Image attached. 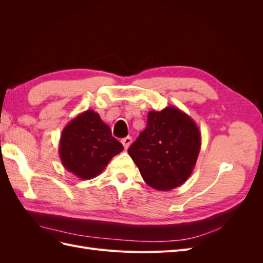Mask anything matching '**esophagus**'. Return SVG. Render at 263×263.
I'll return each mask as SVG.
<instances>
[{
  "mask_svg": "<svg viewBox=\"0 0 263 263\" xmlns=\"http://www.w3.org/2000/svg\"><path fill=\"white\" fill-rule=\"evenodd\" d=\"M132 141H133V140H132V137H130V136L123 138V139H122V144H123L124 148H125V149H128L129 146L132 145Z\"/></svg>",
  "mask_w": 263,
  "mask_h": 263,
  "instance_id": "obj_1",
  "label": "esophagus"
}]
</instances>
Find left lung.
<instances>
[{
	"label": "left lung",
	"mask_w": 263,
	"mask_h": 263,
	"mask_svg": "<svg viewBox=\"0 0 263 263\" xmlns=\"http://www.w3.org/2000/svg\"><path fill=\"white\" fill-rule=\"evenodd\" d=\"M201 150L196 123L178 107L150 110L144 132L128 149L144 181L158 191L183 184L195 166Z\"/></svg>",
	"instance_id": "8db88e82"
}]
</instances>
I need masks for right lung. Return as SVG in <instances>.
Wrapping results in <instances>:
<instances>
[{
  "label": "right lung",
  "mask_w": 263,
  "mask_h": 263,
  "mask_svg": "<svg viewBox=\"0 0 263 263\" xmlns=\"http://www.w3.org/2000/svg\"><path fill=\"white\" fill-rule=\"evenodd\" d=\"M124 147L93 109L76 116L63 128L59 156L65 169L81 180L98 177Z\"/></svg>",
  "instance_id": "add662e5"
}]
</instances>
